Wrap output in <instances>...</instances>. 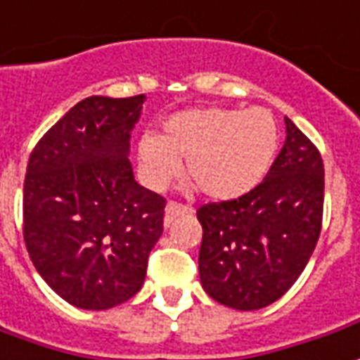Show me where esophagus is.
Returning <instances> with one entry per match:
<instances>
[{"label":"esophagus","instance_id":"34e87169","mask_svg":"<svg viewBox=\"0 0 360 360\" xmlns=\"http://www.w3.org/2000/svg\"><path fill=\"white\" fill-rule=\"evenodd\" d=\"M191 209L189 207H185V205H179V202H167V207H165V226H171V222L175 221L177 217L181 214H189Z\"/></svg>","mask_w":360,"mask_h":360}]
</instances>
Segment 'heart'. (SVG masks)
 Masks as SVG:
<instances>
[{
	"label": "heart",
	"mask_w": 360,
	"mask_h": 360,
	"mask_svg": "<svg viewBox=\"0 0 360 360\" xmlns=\"http://www.w3.org/2000/svg\"><path fill=\"white\" fill-rule=\"evenodd\" d=\"M278 146L280 129L268 110H185L163 124L160 138L139 139V175L148 187L161 191L187 160V173L207 197L232 200L264 179Z\"/></svg>",
	"instance_id": "obj_1"
}]
</instances>
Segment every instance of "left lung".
Instances as JSON below:
<instances>
[{
  "instance_id": "8db88e82",
  "label": "left lung",
  "mask_w": 360,
  "mask_h": 360,
  "mask_svg": "<svg viewBox=\"0 0 360 360\" xmlns=\"http://www.w3.org/2000/svg\"><path fill=\"white\" fill-rule=\"evenodd\" d=\"M323 160L292 120L264 181L238 199L202 205V290L232 309L280 300L307 266L321 232Z\"/></svg>"
}]
</instances>
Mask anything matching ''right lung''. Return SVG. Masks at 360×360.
Listing matches in <instances>:
<instances>
[{"label":"right lung","instance_id":"obj_1","mask_svg":"<svg viewBox=\"0 0 360 360\" xmlns=\"http://www.w3.org/2000/svg\"><path fill=\"white\" fill-rule=\"evenodd\" d=\"M146 96H90L46 131L27 163L23 236L46 285L100 311L141 290L165 199L134 179L129 138Z\"/></svg>","mask_w":360,"mask_h":360}]
</instances>
